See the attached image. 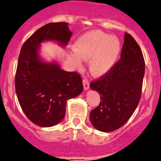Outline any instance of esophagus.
I'll list each match as a JSON object with an SVG mask.
<instances>
[{
	"mask_svg": "<svg viewBox=\"0 0 161 161\" xmlns=\"http://www.w3.org/2000/svg\"><path fill=\"white\" fill-rule=\"evenodd\" d=\"M83 86L85 90H88L89 89V82L87 79L83 80Z\"/></svg>",
	"mask_w": 161,
	"mask_h": 161,
	"instance_id": "1",
	"label": "esophagus"
}]
</instances>
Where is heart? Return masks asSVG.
Masks as SVG:
<instances>
[{"mask_svg":"<svg viewBox=\"0 0 161 161\" xmlns=\"http://www.w3.org/2000/svg\"><path fill=\"white\" fill-rule=\"evenodd\" d=\"M74 52L70 59L76 68L83 66V60H89V70L95 76H102L111 70L121 52L119 38L98 30L80 36L74 43Z\"/></svg>","mask_w":161,"mask_h":161,"instance_id":"1","label":"heart"}]
</instances>
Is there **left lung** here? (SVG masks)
Wrapping results in <instances>:
<instances>
[{"label": "left lung", "mask_w": 161, "mask_h": 161, "mask_svg": "<svg viewBox=\"0 0 161 161\" xmlns=\"http://www.w3.org/2000/svg\"><path fill=\"white\" fill-rule=\"evenodd\" d=\"M145 64L142 51L128 33H125L121 59L108 73L90 84L100 94L99 106L89 119L97 130L111 132L129 120L141 97Z\"/></svg>", "instance_id": "8db88e82"}]
</instances>
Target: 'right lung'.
<instances>
[{
    "label": "right lung",
    "instance_id": "add662e5",
    "mask_svg": "<svg viewBox=\"0 0 161 161\" xmlns=\"http://www.w3.org/2000/svg\"><path fill=\"white\" fill-rule=\"evenodd\" d=\"M72 35L67 22H51L37 30L20 52L15 76L17 97L26 117L39 126L60 123L68 100L83 91L79 74L62 70L56 61L46 62L39 55L42 42L53 41L64 47Z\"/></svg>",
    "mask_w": 161,
    "mask_h": 161
}]
</instances>
